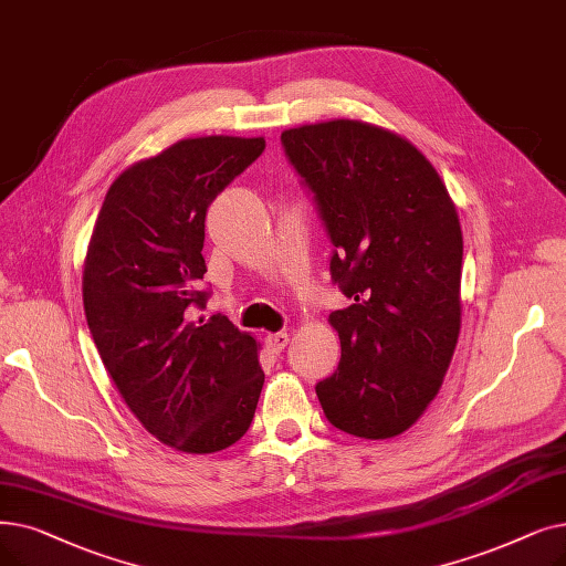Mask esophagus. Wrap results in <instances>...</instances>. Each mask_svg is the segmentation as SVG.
Segmentation results:
<instances>
[{
    "label": "esophagus",
    "instance_id": "esophagus-1",
    "mask_svg": "<svg viewBox=\"0 0 566 566\" xmlns=\"http://www.w3.org/2000/svg\"><path fill=\"white\" fill-rule=\"evenodd\" d=\"M265 344H268V349H273L275 354H280L286 344H289V335L286 333H275V335H268L265 337Z\"/></svg>",
    "mask_w": 566,
    "mask_h": 566
}]
</instances>
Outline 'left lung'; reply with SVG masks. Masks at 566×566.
<instances>
[{
  "label": "left lung",
  "instance_id": "1",
  "mask_svg": "<svg viewBox=\"0 0 566 566\" xmlns=\"http://www.w3.org/2000/svg\"><path fill=\"white\" fill-rule=\"evenodd\" d=\"M284 155L333 242L342 358L316 384L326 419L365 439L402 434L434 400L460 333L462 231L434 166L358 119L286 129Z\"/></svg>",
  "mask_w": 566,
  "mask_h": 566
}]
</instances>
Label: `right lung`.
<instances>
[{
    "label": "right lung",
    "mask_w": 566,
    "mask_h": 566,
    "mask_svg": "<svg viewBox=\"0 0 566 566\" xmlns=\"http://www.w3.org/2000/svg\"><path fill=\"white\" fill-rule=\"evenodd\" d=\"M263 150V138L206 136L129 166L87 248L83 303L96 349L143 428L185 453L235 444L263 388L256 339L222 314L193 318L210 296L199 291L208 206Z\"/></svg>",
    "instance_id": "add662e5"
}]
</instances>
